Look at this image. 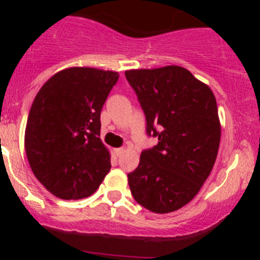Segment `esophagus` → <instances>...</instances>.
I'll use <instances>...</instances> for the list:
<instances>
[{
	"instance_id": "34e87169",
	"label": "esophagus",
	"mask_w": 260,
	"mask_h": 260,
	"mask_svg": "<svg viewBox=\"0 0 260 260\" xmlns=\"http://www.w3.org/2000/svg\"><path fill=\"white\" fill-rule=\"evenodd\" d=\"M123 151H125V150H123V148H114V151H113V152H114V155H116L117 157H118V156H121V155H122V152H123Z\"/></svg>"
}]
</instances>
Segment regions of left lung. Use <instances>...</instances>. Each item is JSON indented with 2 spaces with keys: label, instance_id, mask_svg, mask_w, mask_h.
Returning <instances> with one entry per match:
<instances>
[{
  "label": "left lung",
  "instance_id": "1",
  "mask_svg": "<svg viewBox=\"0 0 260 260\" xmlns=\"http://www.w3.org/2000/svg\"><path fill=\"white\" fill-rule=\"evenodd\" d=\"M147 119L158 137L127 174L138 203L155 213L180 210L210 176L219 151L221 125L212 89L187 69L171 65L125 71Z\"/></svg>",
  "mask_w": 260,
  "mask_h": 260
}]
</instances>
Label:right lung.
Here are the masks:
<instances>
[{"label":"right lung","mask_w":260,"mask_h":260,"mask_svg":"<svg viewBox=\"0 0 260 260\" xmlns=\"http://www.w3.org/2000/svg\"><path fill=\"white\" fill-rule=\"evenodd\" d=\"M118 77L95 68L63 69L43 84L32 103L26 155L39 182L57 198H87L110 171L100 113Z\"/></svg>","instance_id":"obj_1"}]
</instances>
